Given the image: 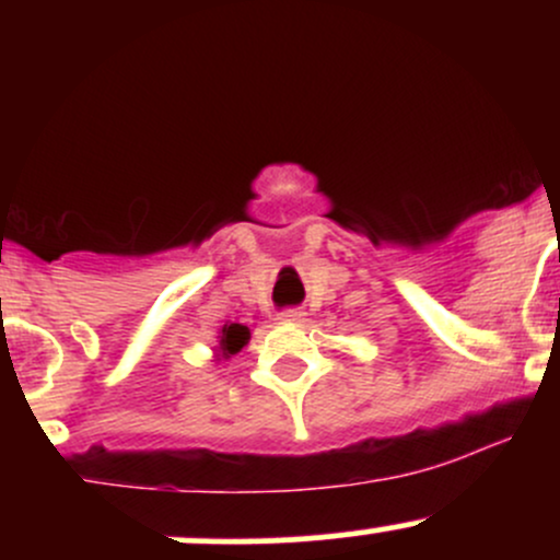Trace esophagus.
<instances>
[{"label":"esophagus","instance_id":"34e87169","mask_svg":"<svg viewBox=\"0 0 560 560\" xmlns=\"http://www.w3.org/2000/svg\"><path fill=\"white\" fill-rule=\"evenodd\" d=\"M281 320H287V324H300V320H305V311L302 307H287V311L279 313Z\"/></svg>","mask_w":560,"mask_h":560}]
</instances>
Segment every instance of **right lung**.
I'll use <instances>...</instances> for the list:
<instances>
[{
	"instance_id": "add662e5",
	"label": "right lung",
	"mask_w": 560,
	"mask_h": 560,
	"mask_svg": "<svg viewBox=\"0 0 560 560\" xmlns=\"http://www.w3.org/2000/svg\"><path fill=\"white\" fill-rule=\"evenodd\" d=\"M249 342V329L242 324H226L221 329V352L223 358H231Z\"/></svg>"
}]
</instances>
